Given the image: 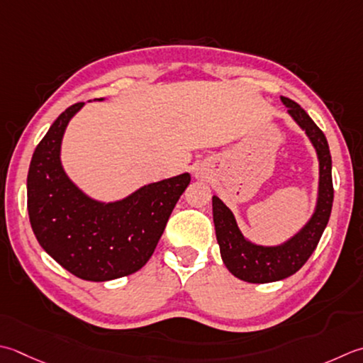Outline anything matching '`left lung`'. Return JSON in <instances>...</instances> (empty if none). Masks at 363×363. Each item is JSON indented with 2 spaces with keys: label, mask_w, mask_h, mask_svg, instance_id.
<instances>
[{
  "label": "left lung",
  "mask_w": 363,
  "mask_h": 363,
  "mask_svg": "<svg viewBox=\"0 0 363 363\" xmlns=\"http://www.w3.org/2000/svg\"><path fill=\"white\" fill-rule=\"evenodd\" d=\"M280 99L288 108V115L305 132L316 151L319 163L316 204L313 214L302 228L285 242L261 245L247 239L228 206L218 196H212V217L223 264L234 277L248 283L279 281L299 271L315 252L328 226L333 203L332 157L328 140L299 104L283 96Z\"/></svg>",
  "instance_id": "obj_1"
}]
</instances>
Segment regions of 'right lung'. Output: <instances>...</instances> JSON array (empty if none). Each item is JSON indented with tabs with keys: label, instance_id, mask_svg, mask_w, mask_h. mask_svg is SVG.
Returning <instances> with one entry per match:
<instances>
[{
	"label": "right lung",
	"instance_id": "1",
	"mask_svg": "<svg viewBox=\"0 0 363 363\" xmlns=\"http://www.w3.org/2000/svg\"><path fill=\"white\" fill-rule=\"evenodd\" d=\"M83 105L62 111L35 147L28 214L38 242L58 264L82 280L108 281L140 271L152 257L190 174L146 184L116 201L84 194L61 162L64 132Z\"/></svg>",
	"mask_w": 363,
	"mask_h": 363
}]
</instances>
